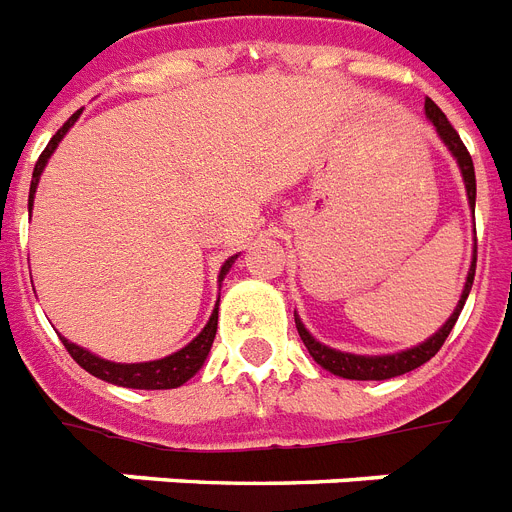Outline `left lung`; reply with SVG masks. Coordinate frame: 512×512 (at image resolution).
<instances>
[{
	"label": "left lung",
	"mask_w": 512,
	"mask_h": 512,
	"mask_svg": "<svg viewBox=\"0 0 512 512\" xmlns=\"http://www.w3.org/2000/svg\"><path fill=\"white\" fill-rule=\"evenodd\" d=\"M425 116L431 118V124L436 126L439 137L447 142V147L452 150V155L457 158V163H460V171H463L465 190H468L470 206H476V171H473V158H470L468 147L463 145L460 134L455 132V126L449 124L447 116L441 113V108L433 100H425ZM473 277H476V256H473V264H470L468 282H465V290H463V296H460V304H457L455 314H452V317L447 320V325L441 327L436 335H431V338H428L425 343H420V346H415V349L402 351V354H388V357H357V354H343V351L327 349V346H322L320 341H314L312 335L306 333V327L301 325V320L296 317L298 335H301V341H304V346L314 357V362L325 367V370L333 372V375H341V378H349V380L396 378V375H404V372H410V370H415V367L425 365V362H428V359H431L433 354L441 349V346H444L447 335L452 333V327H455L457 317H460V312H463L465 298H468L470 285H473Z\"/></svg>",
	"instance_id": "1"
}]
</instances>
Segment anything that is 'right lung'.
Masks as SVG:
<instances>
[{
  "label": "right lung",
  "mask_w": 512,
  "mask_h": 512,
  "mask_svg": "<svg viewBox=\"0 0 512 512\" xmlns=\"http://www.w3.org/2000/svg\"><path fill=\"white\" fill-rule=\"evenodd\" d=\"M79 116H81V110H76V113H73V116L68 118L60 129H57L55 137H52L49 145L44 147V153L39 155V161H36V169H34V179H31V192H28V200H31V203H34L36 185H39V177H42L44 166H47V158L55 153L57 142L63 140V134L71 129L73 121H76ZM232 261H235V256L224 264L219 280L230 272ZM216 322H219V309H214L208 325L200 330V335L195 338V341L187 343L185 349L177 351V354H171V357L155 359V362H140V365H118V362H108V359L94 357V354L84 351L81 346H76V343L65 341V338H63V346L68 349V354H71L81 367H84V370L92 372L94 378L108 380V383H116V386H124V388H147V391H158V388L182 386V383H187V380H190L200 367H203L208 351H211V343H214L216 338Z\"/></svg>",
  "instance_id": "obj_1"
}]
</instances>
